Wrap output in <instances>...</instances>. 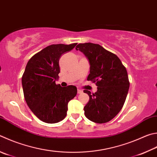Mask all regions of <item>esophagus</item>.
Returning <instances> with one entry per match:
<instances>
[{"label":"esophagus","instance_id":"34e87169","mask_svg":"<svg viewBox=\"0 0 157 157\" xmlns=\"http://www.w3.org/2000/svg\"><path fill=\"white\" fill-rule=\"evenodd\" d=\"M82 93H83V91H82V90H80V89H78V94H82Z\"/></svg>","mask_w":157,"mask_h":157}]
</instances>
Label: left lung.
I'll return each instance as SVG.
<instances>
[{
    "label": "left lung",
    "mask_w": 157,
    "mask_h": 157,
    "mask_svg": "<svg viewBox=\"0 0 157 157\" xmlns=\"http://www.w3.org/2000/svg\"><path fill=\"white\" fill-rule=\"evenodd\" d=\"M75 49L88 59L90 73L87 80L98 86L93 95L89 90H84L89 96L84 108L85 116L95 123H106L117 115L126 101L130 86L126 69L115 54L99 44L80 43Z\"/></svg>",
    "instance_id": "obj_1"
}]
</instances>
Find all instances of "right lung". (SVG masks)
Segmentation results:
<instances>
[{
  "label": "right lung",
  "mask_w": 157,
  "mask_h": 157,
  "mask_svg": "<svg viewBox=\"0 0 157 157\" xmlns=\"http://www.w3.org/2000/svg\"><path fill=\"white\" fill-rule=\"evenodd\" d=\"M76 44H51L31 57L27 64L22 77L25 99L34 115L45 123L63 120L68 103L77 95L76 86L56 84L60 71L59 58Z\"/></svg>",
  "instance_id": "add662e5"
}]
</instances>
